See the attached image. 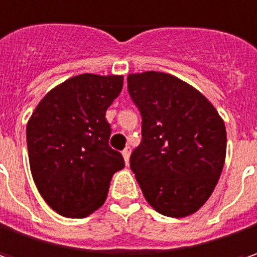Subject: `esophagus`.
<instances>
[{"label": "esophagus", "mask_w": 257, "mask_h": 257, "mask_svg": "<svg viewBox=\"0 0 257 257\" xmlns=\"http://www.w3.org/2000/svg\"><path fill=\"white\" fill-rule=\"evenodd\" d=\"M122 155H123V160H125V164L128 165L129 157H131V148H129V147H126L125 150L122 151Z\"/></svg>", "instance_id": "1"}]
</instances>
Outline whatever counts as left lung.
Wrapping results in <instances>:
<instances>
[{"label": "left lung", "mask_w": 257, "mask_h": 257, "mask_svg": "<svg viewBox=\"0 0 257 257\" xmlns=\"http://www.w3.org/2000/svg\"><path fill=\"white\" fill-rule=\"evenodd\" d=\"M128 92L142 115V142L131 154L142 194L160 214L191 216L223 171V119L206 96L168 73H131Z\"/></svg>", "instance_id": "left-lung-1"}]
</instances>
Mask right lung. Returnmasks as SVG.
<instances>
[{
    "instance_id": "right-lung-1",
    "label": "right lung",
    "mask_w": 257,
    "mask_h": 257,
    "mask_svg": "<svg viewBox=\"0 0 257 257\" xmlns=\"http://www.w3.org/2000/svg\"><path fill=\"white\" fill-rule=\"evenodd\" d=\"M123 76L84 73L44 96L27 123L30 170L36 187L60 216L87 217L106 200L113 174L125 167L109 147L106 109Z\"/></svg>"
}]
</instances>
